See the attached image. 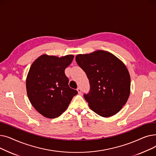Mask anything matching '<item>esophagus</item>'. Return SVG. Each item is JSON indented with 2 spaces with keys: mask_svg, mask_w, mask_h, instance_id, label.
Segmentation results:
<instances>
[{
  "mask_svg": "<svg viewBox=\"0 0 156 156\" xmlns=\"http://www.w3.org/2000/svg\"><path fill=\"white\" fill-rule=\"evenodd\" d=\"M77 91H78V94H81V88H80V87H78V88H77Z\"/></svg>",
  "mask_w": 156,
  "mask_h": 156,
  "instance_id": "34e87169",
  "label": "esophagus"
}]
</instances>
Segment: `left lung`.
Returning <instances> with one entry per match:
<instances>
[{
    "mask_svg": "<svg viewBox=\"0 0 156 156\" xmlns=\"http://www.w3.org/2000/svg\"><path fill=\"white\" fill-rule=\"evenodd\" d=\"M76 61L90 81V91L84 95L90 108L104 118L115 115L130 94V75L125 64L114 54L102 50L78 54Z\"/></svg>",
    "mask_w": 156,
    "mask_h": 156,
    "instance_id": "1",
    "label": "left lung"
}]
</instances>
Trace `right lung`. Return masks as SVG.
I'll return each mask as SVG.
<instances>
[{
  "label": "right lung",
  "mask_w": 156,
  "mask_h": 156,
  "mask_svg": "<svg viewBox=\"0 0 156 156\" xmlns=\"http://www.w3.org/2000/svg\"><path fill=\"white\" fill-rule=\"evenodd\" d=\"M73 58L72 54L60 57L43 54L31 66L26 80L27 95L33 107L45 118L59 117L78 94L69 87L64 73Z\"/></svg>",
  "instance_id": "obj_1"
}]
</instances>
